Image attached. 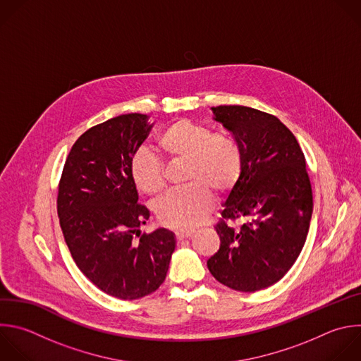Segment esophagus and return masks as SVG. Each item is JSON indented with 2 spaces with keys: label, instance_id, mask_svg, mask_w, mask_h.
Returning <instances> with one entry per match:
<instances>
[{
  "label": "esophagus",
  "instance_id": "obj_1",
  "mask_svg": "<svg viewBox=\"0 0 361 361\" xmlns=\"http://www.w3.org/2000/svg\"><path fill=\"white\" fill-rule=\"evenodd\" d=\"M192 233H194V229H177L176 231V236L178 241H181V239H185V238H190Z\"/></svg>",
  "mask_w": 361,
  "mask_h": 361
}]
</instances>
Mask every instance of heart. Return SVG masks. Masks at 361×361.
<instances>
[{"label": "heart", "instance_id": "1", "mask_svg": "<svg viewBox=\"0 0 361 361\" xmlns=\"http://www.w3.org/2000/svg\"><path fill=\"white\" fill-rule=\"evenodd\" d=\"M157 147L171 160H187L183 188L170 191L156 204L159 221L167 226L187 229L198 225L211 211L214 194L226 195L243 173V154L238 143L225 133H212L201 123L181 118L157 136ZM129 171L135 185L156 195L164 187L163 164L147 149L130 159Z\"/></svg>", "mask_w": 361, "mask_h": 361}]
</instances>
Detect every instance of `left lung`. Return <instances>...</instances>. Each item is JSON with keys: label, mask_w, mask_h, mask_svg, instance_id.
Segmentation results:
<instances>
[{"label": "left lung", "mask_w": 361, "mask_h": 361, "mask_svg": "<svg viewBox=\"0 0 361 361\" xmlns=\"http://www.w3.org/2000/svg\"><path fill=\"white\" fill-rule=\"evenodd\" d=\"M211 110L241 149L243 173L222 204L221 244L207 267L219 283L257 292L281 281L305 245L313 211L305 156L272 114L247 106ZM238 217L247 219L239 228L224 222Z\"/></svg>", "instance_id": "obj_1"}]
</instances>
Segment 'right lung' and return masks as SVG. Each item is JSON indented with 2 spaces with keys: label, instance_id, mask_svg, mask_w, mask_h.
I'll return each mask as SVG.
<instances>
[{
  "label": "right lung",
  "instance_id": "1",
  "mask_svg": "<svg viewBox=\"0 0 361 361\" xmlns=\"http://www.w3.org/2000/svg\"><path fill=\"white\" fill-rule=\"evenodd\" d=\"M150 130L140 113L89 129L72 146L58 190V216L75 264L94 286L123 300L157 290L176 250V235L166 228L135 239L150 211L137 204L129 164Z\"/></svg>",
  "mask_w": 361,
  "mask_h": 361
}]
</instances>
